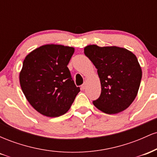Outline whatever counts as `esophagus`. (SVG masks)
Masks as SVG:
<instances>
[{
  "mask_svg": "<svg viewBox=\"0 0 157 157\" xmlns=\"http://www.w3.org/2000/svg\"><path fill=\"white\" fill-rule=\"evenodd\" d=\"M81 88H82V89H86V82H84L83 84H82V86H81Z\"/></svg>",
  "mask_w": 157,
  "mask_h": 157,
  "instance_id": "obj_1",
  "label": "esophagus"
}]
</instances>
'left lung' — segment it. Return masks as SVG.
<instances>
[{
    "label": "left lung",
    "mask_w": 157,
    "mask_h": 157,
    "mask_svg": "<svg viewBox=\"0 0 157 157\" xmlns=\"http://www.w3.org/2000/svg\"><path fill=\"white\" fill-rule=\"evenodd\" d=\"M84 53L97 69L101 94L93 101L96 108L108 114L128 108L137 95L142 69L134 54L117 46L89 45Z\"/></svg>",
    "instance_id": "obj_1"
}]
</instances>
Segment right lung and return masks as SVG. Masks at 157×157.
Here are the masks:
<instances>
[{
	"label": "right lung",
	"instance_id": "right-lung-1",
	"mask_svg": "<svg viewBox=\"0 0 157 157\" xmlns=\"http://www.w3.org/2000/svg\"><path fill=\"white\" fill-rule=\"evenodd\" d=\"M74 52L73 47L47 44L35 48L23 60L21 89L30 105L44 116L66 113L80 91L67 67Z\"/></svg>",
	"mask_w": 157,
	"mask_h": 157
}]
</instances>
